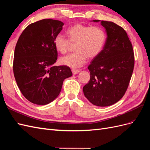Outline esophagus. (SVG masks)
I'll return each instance as SVG.
<instances>
[{"instance_id":"esophagus-1","label":"esophagus","mask_w":150,"mask_h":150,"mask_svg":"<svg viewBox=\"0 0 150 150\" xmlns=\"http://www.w3.org/2000/svg\"><path fill=\"white\" fill-rule=\"evenodd\" d=\"M71 71H72V74L74 75H75L76 74H78V73L80 72V70H75V69H72L71 70Z\"/></svg>"}]
</instances>
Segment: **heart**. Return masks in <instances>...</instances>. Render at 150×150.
I'll use <instances>...</instances> for the list:
<instances>
[{
	"label": "heart",
	"mask_w": 150,
	"mask_h": 150,
	"mask_svg": "<svg viewBox=\"0 0 150 150\" xmlns=\"http://www.w3.org/2000/svg\"><path fill=\"white\" fill-rule=\"evenodd\" d=\"M70 38L62 34L57 35L54 45L57 52L62 54L68 52L71 44L76 43L73 52L60 59V63L71 68H78L86 62L87 57H97L104 47L106 35L104 30L98 26L76 23L68 30Z\"/></svg>",
	"instance_id": "1"
}]
</instances>
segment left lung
I'll list each match as a JSON object with an SVG mask.
<instances>
[{
    "label": "left lung",
    "instance_id": "1",
    "mask_svg": "<svg viewBox=\"0 0 150 150\" xmlns=\"http://www.w3.org/2000/svg\"><path fill=\"white\" fill-rule=\"evenodd\" d=\"M101 24L106 29V40L100 54L88 67L91 78L83 91L92 104L108 106L120 100L127 89L134 70V54L124 28L111 21H101Z\"/></svg>",
    "mask_w": 150,
    "mask_h": 150
}]
</instances>
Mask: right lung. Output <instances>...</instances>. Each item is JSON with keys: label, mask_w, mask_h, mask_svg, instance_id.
<instances>
[{"label": "right lung", "mask_w": 150, "mask_h": 150, "mask_svg": "<svg viewBox=\"0 0 150 150\" xmlns=\"http://www.w3.org/2000/svg\"><path fill=\"white\" fill-rule=\"evenodd\" d=\"M62 21L44 19L29 25L14 50L13 72L25 98L45 105L58 96L64 80L72 75L67 66H54L57 52L54 39L63 29Z\"/></svg>", "instance_id": "add662e5"}]
</instances>
